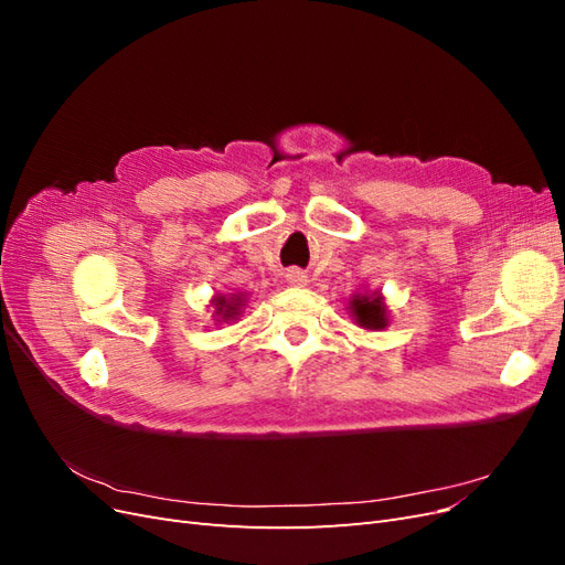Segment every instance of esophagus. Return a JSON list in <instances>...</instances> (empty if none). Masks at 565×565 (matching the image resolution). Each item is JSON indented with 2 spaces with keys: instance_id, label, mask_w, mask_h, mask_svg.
Listing matches in <instances>:
<instances>
[{
  "instance_id": "34e87169",
  "label": "esophagus",
  "mask_w": 565,
  "mask_h": 565,
  "mask_svg": "<svg viewBox=\"0 0 565 565\" xmlns=\"http://www.w3.org/2000/svg\"><path fill=\"white\" fill-rule=\"evenodd\" d=\"M287 282H289V285H295V287L306 285V273H303V270H299V268L287 270Z\"/></svg>"
}]
</instances>
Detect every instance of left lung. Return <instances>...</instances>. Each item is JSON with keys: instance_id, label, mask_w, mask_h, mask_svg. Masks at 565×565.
<instances>
[{"instance_id": "left-lung-1", "label": "left lung", "mask_w": 565, "mask_h": 565, "mask_svg": "<svg viewBox=\"0 0 565 565\" xmlns=\"http://www.w3.org/2000/svg\"><path fill=\"white\" fill-rule=\"evenodd\" d=\"M351 311L355 316V322L365 330L386 328V306L382 297H355L351 301Z\"/></svg>"}]
</instances>
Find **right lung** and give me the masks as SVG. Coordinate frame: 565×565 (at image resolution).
Instances as JSON below:
<instances>
[{"instance_id": "add662e5", "label": "right lung", "mask_w": 565, "mask_h": 565, "mask_svg": "<svg viewBox=\"0 0 565 565\" xmlns=\"http://www.w3.org/2000/svg\"><path fill=\"white\" fill-rule=\"evenodd\" d=\"M241 301V297H235V299H226V297H218V299H214V306H216V316H221L224 320H228V318H233V316H237V309H241L243 303H237Z\"/></svg>"}]
</instances>
